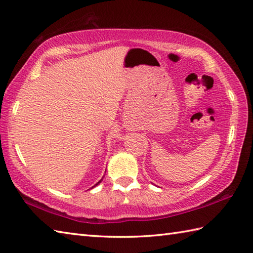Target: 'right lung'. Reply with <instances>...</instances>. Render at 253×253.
<instances>
[{
    "mask_svg": "<svg viewBox=\"0 0 253 253\" xmlns=\"http://www.w3.org/2000/svg\"><path fill=\"white\" fill-rule=\"evenodd\" d=\"M101 181H102V180H101ZM101 181H100V182H97V183H96V184H95V185H94V186H96L97 184H100V183H101ZM94 186H93V187H94ZM93 187H92V189H93Z\"/></svg>",
    "mask_w": 253,
    "mask_h": 253,
    "instance_id": "right-lung-1",
    "label": "right lung"
}]
</instances>
